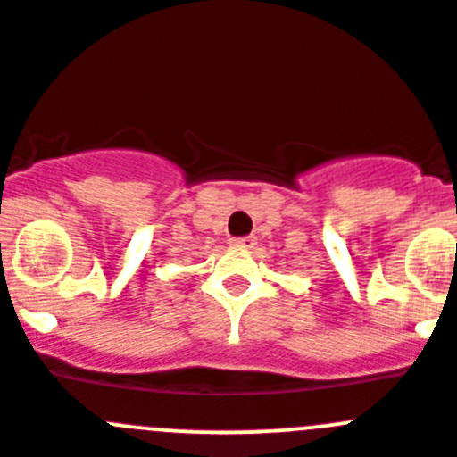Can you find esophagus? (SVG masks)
Here are the masks:
<instances>
[{"mask_svg": "<svg viewBox=\"0 0 457 457\" xmlns=\"http://www.w3.org/2000/svg\"><path fill=\"white\" fill-rule=\"evenodd\" d=\"M233 245H236V247H253V245H256V237L253 236L233 237Z\"/></svg>", "mask_w": 457, "mask_h": 457, "instance_id": "obj_1", "label": "esophagus"}]
</instances>
